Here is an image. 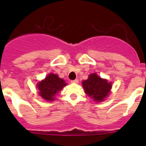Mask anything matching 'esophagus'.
<instances>
[{"instance_id":"esophagus-1","label":"esophagus","mask_w":146,"mask_h":146,"mask_svg":"<svg viewBox=\"0 0 146 146\" xmlns=\"http://www.w3.org/2000/svg\"><path fill=\"white\" fill-rule=\"evenodd\" d=\"M78 82H79V80H78L77 79L71 81V82H72V83H74V84H77V83H78Z\"/></svg>"}]
</instances>
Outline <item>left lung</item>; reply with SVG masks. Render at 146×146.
<instances>
[{"label":"left lung","mask_w":146,"mask_h":146,"mask_svg":"<svg viewBox=\"0 0 146 146\" xmlns=\"http://www.w3.org/2000/svg\"><path fill=\"white\" fill-rule=\"evenodd\" d=\"M82 84L86 94L96 102H103L112 88L111 82L99 77L96 73L90 74L88 80L82 81Z\"/></svg>","instance_id":"8db88e82"}]
</instances>
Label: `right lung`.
<instances>
[{
	"mask_svg": "<svg viewBox=\"0 0 146 146\" xmlns=\"http://www.w3.org/2000/svg\"><path fill=\"white\" fill-rule=\"evenodd\" d=\"M66 86V83L64 79L59 78L58 74L50 73L45 79L40 81L37 84L38 94L44 99L47 101H53L55 100V96Z\"/></svg>",
	"mask_w": 146,
	"mask_h": 146,
	"instance_id": "add662e5",
	"label": "right lung"
}]
</instances>
